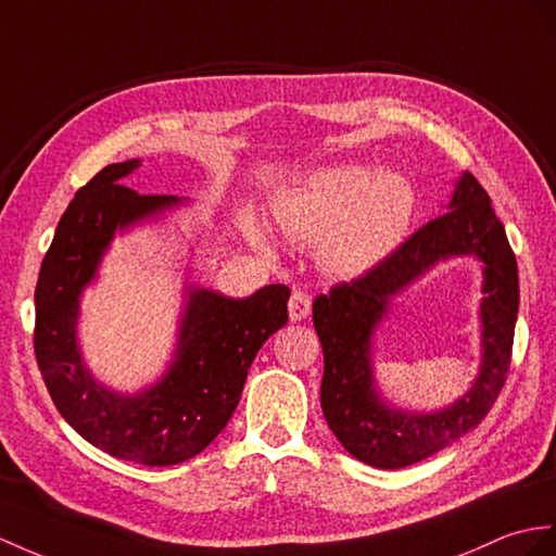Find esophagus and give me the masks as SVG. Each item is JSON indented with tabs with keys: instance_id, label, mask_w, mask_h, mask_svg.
Returning a JSON list of instances; mask_svg holds the SVG:
<instances>
[{
	"instance_id": "1",
	"label": "esophagus",
	"mask_w": 556,
	"mask_h": 556,
	"mask_svg": "<svg viewBox=\"0 0 556 556\" xmlns=\"http://www.w3.org/2000/svg\"><path fill=\"white\" fill-rule=\"evenodd\" d=\"M288 311H290V318H292L294 323H296V320H304V318L311 314V296H308V292L294 290L292 296H290Z\"/></svg>"
}]
</instances>
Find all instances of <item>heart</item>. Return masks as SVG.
Returning a JSON list of instances; mask_svg holds the SVG:
<instances>
[{
  "mask_svg": "<svg viewBox=\"0 0 556 556\" xmlns=\"http://www.w3.org/2000/svg\"><path fill=\"white\" fill-rule=\"evenodd\" d=\"M415 212V188L394 169L334 165L306 174L274 205L276 226L294 242H318L320 264L337 276L361 274L394 250ZM268 248L264 228L250 226Z\"/></svg>",
  "mask_w": 556,
  "mask_h": 556,
  "instance_id": "obj_1",
  "label": "heart"
}]
</instances>
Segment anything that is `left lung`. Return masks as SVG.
Instances as JSON below:
<instances>
[{"mask_svg":"<svg viewBox=\"0 0 556 556\" xmlns=\"http://www.w3.org/2000/svg\"><path fill=\"white\" fill-rule=\"evenodd\" d=\"M453 255H477L484 264L480 375L448 409H394L374 382V330L399 291ZM517 314L519 274L505 226L483 186L465 172L455 184L448 212L425 224L368 274L316 296L314 328L325 358L320 408L332 434L361 463L380 469L415 465L465 437L489 415L507 380Z\"/></svg>","mask_w":556,"mask_h":556,"instance_id":"obj_1","label":"left lung"}]
</instances>
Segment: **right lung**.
Returning <instances> with one entry per match:
<instances>
[{
  "label": "right lung",
  "mask_w": 556,
  "mask_h": 556,
  "mask_svg": "<svg viewBox=\"0 0 556 556\" xmlns=\"http://www.w3.org/2000/svg\"><path fill=\"white\" fill-rule=\"evenodd\" d=\"M141 160L103 167L79 188L53 233L35 290V356L59 413L103 453L148 467L179 465L219 437L240 401L256 351L288 323L290 288L266 286L245 300L186 286L174 358L137 394L91 375L77 342L79 296L97 278L115 233L184 205L125 186Z\"/></svg>",
  "instance_id": "1"
}]
</instances>
